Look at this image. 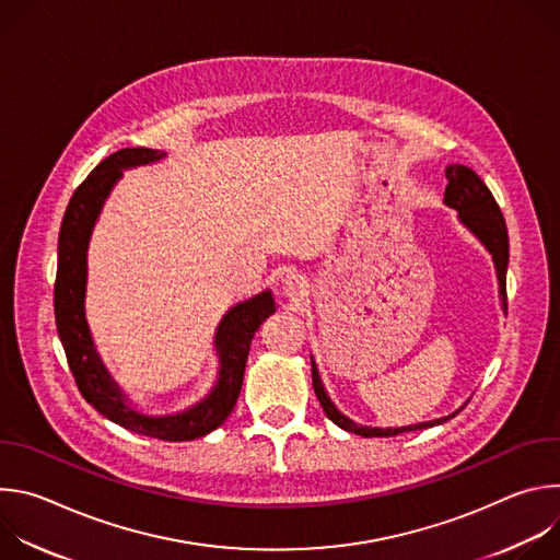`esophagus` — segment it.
Masks as SVG:
<instances>
[{"label": "esophagus", "mask_w": 560, "mask_h": 560, "mask_svg": "<svg viewBox=\"0 0 560 560\" xmlns=\"http://www.w3.org/2000/svg\"><path fill=\"white\" fill-rule=\"evenodd\" d=\"M281 292L292 299V301H299L301 296L307 294V281L305 277H301L299 272H288L281 277Z\"/></svg>", "instance_id": "obj_1"}]
</instances>
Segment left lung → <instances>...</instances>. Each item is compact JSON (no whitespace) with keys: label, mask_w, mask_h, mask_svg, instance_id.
I'll use <instances>...</instances> for the list:
<instances>
[{"label":"left lung","mask_w":560,"mask_h":560,"mask_svg":"<svg viewBox=\"0 0 560 560\" xmlns=\"http://www.w3.org/2000/svg\"><path fill=\"white\" fill-rule=\"evenodd\" d=\"M445 177H447V186H445V197L443 203L456 210L458 221L483 244V248L492 255L494 261V270H497V279H499V299H501V307L503 312H508V294H505V275H508V261H510V238H508V225L505 219L501 214L499 203L494 201L490 188L483 184V179L478 177L471 168L463 166V164H450L445 168ZM312 361V385H314V394L322 404L324 412L328 415V419L332 423H337L341 430L372 439V436H396L404 432H415V430H425V428H434L441 425L445 421H450L452 417H456L463 408H458L456 412L434 419V421H425V423H417V425H406V428H370V425H361L354 423L350 417H346L335 404L332 398L328 396L322 374H318V368Z\"/></svg>","instance_id":"8db88e82"}]
</instances>
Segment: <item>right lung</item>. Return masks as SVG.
I'll return each mask as SVG.
<instances>
[{
	"label": "right lung",
	"instance_id": "obj_1",
	"mask_svg": "<svg viewBox=\"0 0 560 560\" xmlns=\"http://www.w3.org/2000/svg\"><path fill=\"white\" fill-rule=\"evenodd\" d=\"M166 152L152 148H124L104 162L74 190L66 208L55 281V322L74 383L86 401L108 421L159 441H195L230 417L244 385L250 343L259 326L277 310L272 290H264L246 301L234 303L214 330V352L219 359L217 381L201 401L168 415H145L135 408L126 392L106 370L89 322H86V281H89V244L102 208L124 177V171L162 162Z\"/></svg>",
	"mask_w": 560,
	"mask_h": 560
}]
</instances>
